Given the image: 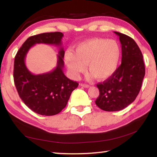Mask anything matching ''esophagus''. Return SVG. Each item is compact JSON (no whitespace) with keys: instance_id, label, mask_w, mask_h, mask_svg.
<instances>
[{"instance_id":"34e87169","label":"esophagus","mask_w":157,"mask_h":157,"mask_svg":"<svg viewBox=\"0 0 157 157\" xmlns=\"http://www.w3.org/2000/svg\"><path fill=\"white\" fill-rule=\"evenodd\" d=\"M80 86L82 87H84V88H89L90 87V85L86 84H80Z\"/></svg>"}]
</instances>
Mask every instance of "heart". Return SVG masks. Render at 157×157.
Returning <instances> with one entry per match:
<instances>
[{"instance_id": "b5f03b06", "label": "heart", "mask_w": 157, "mask_h": 157, "mask_svg": "<svg viewBox=\"0 0 157 157\" xmlns=\"http://www.w3.org/2000/svg\"><path fill=\"white\" fill-rule=\"evenodd\" d=\"M64 62L69 75L75 79L85 71V65L98 80H105L116 72L121 59V49L113 40L94 38L84 41L76 46L75 53L67 50Z\"/></svg>"}]
</instances>
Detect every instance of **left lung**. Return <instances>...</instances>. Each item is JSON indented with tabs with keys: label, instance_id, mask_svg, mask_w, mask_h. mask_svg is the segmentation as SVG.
<instances>
[{
	"label": "left lung",
	"instance_id": "obj_1",
	"mask_svg": "<svg viewBox=\"0 0 157 157\" xmlns=\"http://www.w3.org/2000/svg\"><path fill=\"white\" fill-rule=\"evenodd\" d=\"M121 44V64L109 78L97 84L100 95L95 104L106 111H121L136 99L145 76V65L139 47L131 37L118 32Z\"/></svg>",
	"mask_w": 157,
	"mask_h": 157
}]
</instances>
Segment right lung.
<instances>
[{"instance_id": "1", "label": "right lung", "mask_w": 157, "mask_h": 157, "mask_svg": "<svg viewBox=\"0 0 157 157\" xmlns=\"http://www.w3.org/2000/svg\"><path fill=\"white\" fill-rule=\"evenodd\" d=\"M63 34L60 32L42 33L30 36L18 50L14 59V81L19 97L32 111L42 116H53L64 108L78 83L63 73L64 50L62 47ZM37 43L59 47L57 66L50 72L34 75L25 65L30 48Z\"/></svg>"}]
</instances>
